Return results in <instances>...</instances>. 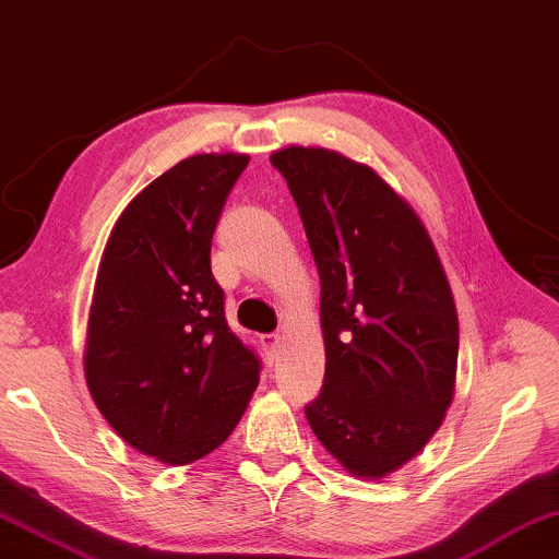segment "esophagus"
<instances>
[{
	"label": "esophagus",
	"mask_w": 559,
	"mask_h": 559,
	"mask_svg": "<svg viewBox=\"0 0 559 559\" xmlns=\"http://www.w3.org/2000/svg\"><path fill=\"white\" fill-rule=\"evenodd\" d=\"M261 344L265 346V352L271 354V359H276L278 352H281V336H278V333H263Z\"/></svg>",
	"instance_id": "obj_1"
}]
</instances>
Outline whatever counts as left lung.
I'll return each instance as SVG.
<instances>
[{
	"mask_svg": "<svg viewBox=\"0 0 559 559\" xmlns=\"http://www.w3.org/2000/svg\"><path fill=\"white\" fill-rule=\"evenodd\" d=\"M321 278L326 373L304 406L352 474L384 477L439 429L454 396L460 323L427 230L377 173L323 147L271 155Z\"/></svg>",
	"mask_w": 559,
	"mask_h": 559,
	"instance_id": "1",
	"label": "left lung"
}]
</instances>
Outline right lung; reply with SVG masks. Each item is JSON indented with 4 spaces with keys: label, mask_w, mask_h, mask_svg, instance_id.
Instances as JSON below:
<instances>
[{
    "label": "right lung",
    "mask_w": 559,
    "mask_h": 559,
    "mask_svg": "<svg viewBox=\"0 0 559 559\" xmlns=\"http://www.w3.org/2000/svg\"><path fill=\"white\" fill-rule=\"evenodd\" d=\"M248 155H193L124 207L97 271L85 379L138 452L190 464L230 437L261 356L226 321L211 243Z\"/></svg>",
    "instance_id": "obj_1"
}]
</instances>
